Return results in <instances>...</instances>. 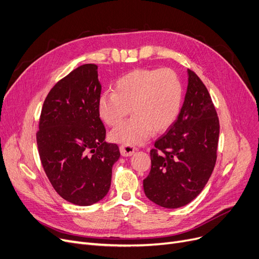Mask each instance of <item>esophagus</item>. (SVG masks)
I'll use <instances>...</instances> for the list:
<instances>
[{"label": "esophagus", "instance_id": "1", "mask_svg": "<svg viewBox=\"0 0 259 259\" xmlns=\"http://www.w3.org/2000/svg\"><path fill=\"white\" fill-rule=\"evenodd\" d=\"M120 153L124 157L132 156L135 153V148L131 146V144H122V146H120Z\"/></svg>", "mask_w": 259, "mask_h": 259}]
</instances>
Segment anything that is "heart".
I'll return each mask as SVG.
<instances>
[{"mask_svg": "<svg viewBox=\"0 0 259 259\" xmlns=\"http://www.w3.org/2000/svg\"><path fill=\"white\" fill-rule=\"evenodd\" d=\"M183 102V85L171 69H136L119 77L115 91L102 94L98 102L100 118L117 126L131 111L130 121L113 130L110 138L120 143L138 144L153 131L168 130L178 119Z\"/></svg>", "mask_w": 259, "mask_h": 259, "instance_id": "heart-1", "label": "heart"}]
</instances>
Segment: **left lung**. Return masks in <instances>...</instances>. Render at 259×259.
Returning a JSON list of instances; mask_svg holds the SVG:
<instances>
[{
	"mask_svg": "<svg viewBox=\"0 0 259 259\" xmlns=\"http://www.w3.org/2000/svg\"><path fill=\"white\" fill-rule=\"evenodd\" d=\"M219 119L207 88L188 69L180 115L151 150V171L143 180L147 198L164 208H179L198 196L217 160Z\"/></svg>",
	"mask_w": 259,
	"mask_h": 259,
	"instance_id": "1",
	"label": "left lung"
}]
</instances>
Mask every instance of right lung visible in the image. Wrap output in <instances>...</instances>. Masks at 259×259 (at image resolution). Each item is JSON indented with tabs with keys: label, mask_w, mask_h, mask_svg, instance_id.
Wrapping results in <instances>:
<instances>
[{
	"label": "right lung",
	"mask_w": 259,
	"mask_h": 259,
	"mask_svg": "<svg viewBox=\"0 0 259 259\" xmlns=\"http://www.w3.org/2000/svg\"><path fill=\"white\" fill-rule=\"evenodd\" d=\"M101 90L98 66H79L51 89L39 120L37 146L47 177L61 198L79 206L107 194L120 157L117 144L104 141Z\"/></svg>",
	"instance_id": "obj_1"
}]
</instances>
